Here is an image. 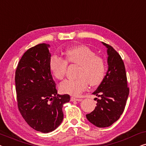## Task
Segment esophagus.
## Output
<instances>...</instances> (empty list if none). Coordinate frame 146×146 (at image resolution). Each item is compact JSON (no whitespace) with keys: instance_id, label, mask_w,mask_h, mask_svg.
Masks as SVG:
<instances>
[{"instance_id":"obj_1","label":"esophagus","mask_w":146,"mask_h":146,"mask_svg":"<svg viewBox=\"0 0 146 146\" xmlns=\"http://www.w3.org/2000/svg\"><path fill=\"white\" fill-rule=\"evenodd\" d=\"M82 100V99H80V98H76L74 97H71L70 98V101L71 102H74V101H79V102H81Z\"/></svg>"}]
</instances>
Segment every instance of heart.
<instances>
[{
    "label": "heart",
    "instance_id": "heart-1",
    "mask_svg": "<svg viewBox=\"0 0 146 146\" xmlns=\"http://www.w3.org/2000/svg\"><path fill=\"white\" fill-rule=\"evenodd\" d=\"M66 61L57 56L50 60V70L58 80H62L67 68V63L80 66L76 79L66 80L60 85L61 92L77 96L87 88L99 86L106 73V64L102 58L96 56L94 51L84 45L76 46L64 52Z\"/></svg>",
    "mask_w": 146,
    "mask_h": 146
}]
</instances>
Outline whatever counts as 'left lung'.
Returning <instances> with one entry per match:
<instances>
[{
    "mask_svg": "<svg viewBox=\"0 0 146 146\" xmlns=\"http://www.w3.org/2000/svg\"><path fill=\"white\" fill-rule=\"evenodd\" d=\"M107 48L108 68L102 82L92 93L96 106L86 115L90 122L98 127H109L119 118L129 95L125 66L118 53L111 46L102 42Z\"/></svg>",
    "mask_w": 146,
    "mask_h": 146,
    "instance_id": "1",
    "label": "left lung"
}]
</instances>
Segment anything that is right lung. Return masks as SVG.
<instances>
[{"label": "right lung", "mask_w": 146, "mask_h": 146, "mask_svg": "<svg viewBox=\"0 0 146 146\" xmlns=\"http://www.w3.org/2000/svg\"><path fill=\"white\" fill-rule=\"evenodd\" d=\"M50 45L29 48L18 64L15 84L18 108L28 124L42 133L51 132L64 118L62 106L68 94L59 95L50 70Z\"/></svg>", "instance_id": "right-lung-1"}]
</instances>
